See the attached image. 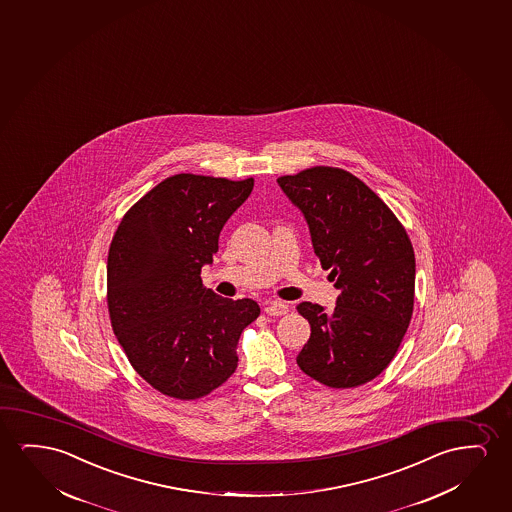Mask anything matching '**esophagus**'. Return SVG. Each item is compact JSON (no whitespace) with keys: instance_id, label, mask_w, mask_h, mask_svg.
Here are the masks:
<instances>
[{"instance_id":"34e87169","label":"esophagus","mask_w":512,"mask_h":512,"mask_svg":"<svg viewBox=\"0 0 512 512\" xmlns=\"http://www.w3.org/2000/svg\"><path fill=\"white\" fill-rule=\"evenodd\" d=\"M288 312V303L270 302L265 305V314L268 316H284Z\"/></svg>"}]
</instances>
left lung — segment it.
Returning <instances> with one entry per match:
<instances>
[{
    "instance_id": "left-lung-1",
    "label": "left lung",
    "mask_w": 512,
    "mask_h": 512,
    "mask_svg": "<svg viewBox=\"0 0 512 512\" xmlns=\"http://www.w3.org/2000/svg\"><path fill=\"white\" fill-rule=\"evenodd\" d=\"M277 182L302 210L321 267L340 291L333 310L296 307L310 324L296 363L324 386L356 388L388 367L411 323V240L388 205L342 168L314 166Z\"/></svg>"
}]
</instances>
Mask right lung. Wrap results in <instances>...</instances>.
<instances>
[{
	"label": "right lung",
	"instance_id": "1",
	"mask_svg": "<svg viewBox=\"0 0 512 512\" xmlns=\"http://www.w3.org/2000/svg\"><path fill=\"white\" fill-rule=\"evenodd\" d=\"M254 179L179 173L142 196L108 249L112 330L137 374L179 400L209 395L237 368V344L260 316L251 298L230 300L202 284L219 233Z\"/></svg>",
	"mask_w": 512,
	"mask_h": 512
}]
</instances>
